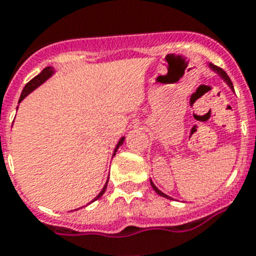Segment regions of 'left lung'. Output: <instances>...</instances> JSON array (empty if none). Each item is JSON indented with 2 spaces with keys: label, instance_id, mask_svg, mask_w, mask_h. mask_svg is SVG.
<instances>
[{
  "label": "left lung",
  "instance_id": "left-lung-1",
  "mask_svg": "<svg viewBox=\"0 0 256 256\" xmlns=\"http://www.w3.org/2000/svg\"><path fill=\"white\" fill-rule=\"evenodd\" d=\"M208 66H210V68H211L212 72H216V74H218V76H220V78L222 79V80H224L225 83H226L228 86H229V88H230L232 91H234V88H233V83H232L230 78H229V76H228V74H226V72H224V70H222V68H218V66H214V64H208ZM150 182H151V186H152V188H154V190L156 191V192H158V195H160V196H162V198H166V199H172V198L169 196V195L164 194V192H162V191H160V190H158V188H156V186H154V182H152V180H150Z\"/></svg>",
  "mask_w": 256,
  "mask_h": 256
}]
</instances>
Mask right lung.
Listing matches in <instances>:
<instances>
[{
  "mask_svg": "<svg viewBox=\"0 0 256 256\" xmlns=\"http://www.w3.org/2000/svg\"><path fill=\"white\" fill-rule=\"evenodd\" d=\"M54 72H54V68H52V66H48V68H45L44 70H42V72H40V74L36 75L35 78L31 79V80H30L28 83H27V84L24 86V88H23L22 95H20V98H19V102H22V100L26 98V96H28L32 91H35L36 88L40 87V86H42V83H45V82L48 80V79L50 78L52 75L54 74ZM124 136H122V138L120 139V140H118L117 146H116V148H114V151H113V156H114V154H116V152H117L118 148L121 147L122 143H124ZM106 184H108V181L105 182V186H104V188H102V190L100 191V192H98V195H96L95 199H92V202L98 200V198H102V194H104L105 190H106ZM92 202H90L88 204H91Z\"/></svg>",
  "mask_w": 256,
  "mask_h": 256,
  "instance_id": "1",
  "label": "right lung"
}]
</instances>
